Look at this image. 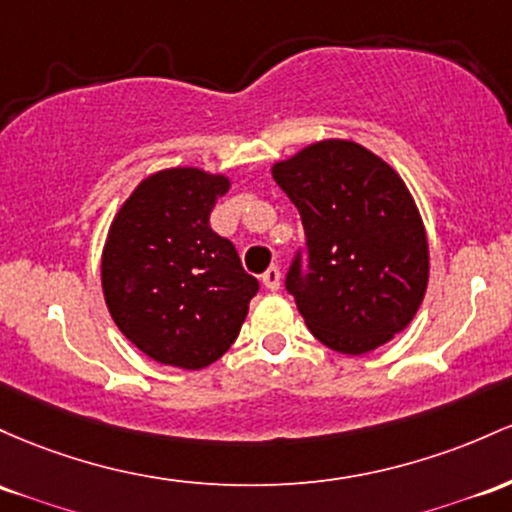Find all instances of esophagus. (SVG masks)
Masks as SVG:
<instances>
[{
  "mask_svg": "<svg viewBox=\"0 0 512 512\" xmlns=\"http://www.w3.org/2000/svg\"><path fill=\"white\" fill-rule=\"evenodd\" d=\"M262 284L267 286L269 291H277L279 284H282V272L277 267H269L265 274H262Z\"/></svg>",
  "mask_w": 512,
  "mask_h": 512,
  "instance_id": "esophagus-1",
  "label": "esophagus"
}]
</instances>
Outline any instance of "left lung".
<instances>
[{
	"mask_svg": "<svg viewBox=\"0 0 512 512\" xmlns=\"http://www.w3.org/2000/svg\"><path fill=\"white\" fill-rule=\"evenodd\" d=\"M301 213L286 291L313 338L367 355L406 330L428 289L423 218L391 165L352 140H320L272 167Z\"/></svg>",
	"mask_w": 512,
	"mask_h": 512,
	"instance_id": "8db88e82",
	"label": "left lung"
}]
</instances>
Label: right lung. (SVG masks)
<instances>
[{
	"mask_svg": "<svg viewBox=\"0 0 512 512\" xmlns=\"http://www.w3.org/2000/svg\"><path fill=\"white\" fill-rule=\"evenodd\" d=\"M230 189L223 174L172 167L145 177L123 201L101 255L111 318L140 352L204 369L228 352L260 284L209 216Z\"/></svg>",
	"mask_w": 512,
	"mask_h": 512,
	"instance_id": "1",
	"label": "right lung"
}]
</instances>
